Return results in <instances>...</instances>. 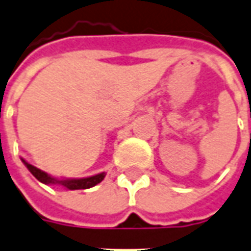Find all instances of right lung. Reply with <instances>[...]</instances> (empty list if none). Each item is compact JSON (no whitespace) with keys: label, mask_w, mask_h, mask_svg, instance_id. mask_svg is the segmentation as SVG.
Segmentation results:
<instances>
[{"label":"right lung","mask_w":251,"mask_h":251,"mask_svg":"<svg viewBox=\"0 0 251 251\" xmlns=\"http://www.w3.org/2000/svg\"><path fill=\"white\" fill-rule=\"evenodd\" d=\"M23 163L25 164V167L29 169V172L36 179L44 183V184L48 185H62L67 189H87L91 188L94 185H97L98 183H100L102 180L104 179V174H98L95 176H91V177H84V179H55L52 177L51 175L46 174L44 171L36 168L33 165L28 164L25 160H23Z\"/></svg>","instance_id":"obj_1"}]
</instances>
